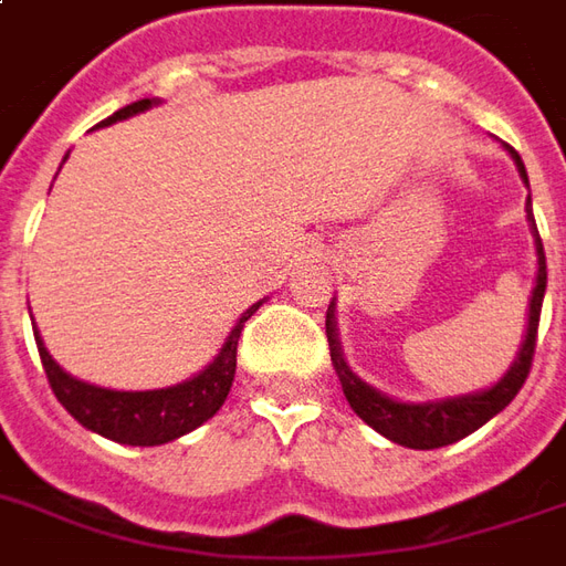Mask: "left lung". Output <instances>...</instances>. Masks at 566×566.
I'll return each instance as SVG.
<instances>
[{"label":"left lung","mask_w":566,"mask_h":566,"mask_svg":"<svg viewBox=\"0 0 566 566\" xmlns=\"http://www.w3.org/2000/svg\"><path fill=\"white\" fill-rule=\"evenodd\" d=\"M509 154L517 163V171L521 178L527 181V169L517 157V150L509 147ZM527 218L530 228H533V237H536V255H539V271H536V290H533V298H530V321H527V335H524V345H521V354L512 364V369L502 376V381H496L490 391H481V395H465L453 397V400H440V403H400V400H391V397L379 395L376 388H369L366 381H360L350 366L345 364L342 357V345H338V333H335L333 321V305L326 311V342H329V357H333L335 373H338V381H342V391L348 397L350 409L364 419L369 428H376L379 434H385L388 440H395L400 447H409V450H434V447H447V443H455V440L469 438L471 431H478L481 424H486L496 412L512 403L517 391L524 388V381L530 376V366H533V354H536V329H539V311H543L545 298V249L543 240H539V231H536V218H533V209H530L527 197Z\"/></svg>","instance_id":"1"}]
</instances>
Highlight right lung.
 Listing matches in <instances>:
<instances>
[{"mask_svg": "<svg viewBox=\"0 0 566 566\" xmlns=\"http://www.w3.org/2000/svg\"><path fill=\"white\" fill-rule=\"evenodd\" d=\"M150 104H157V101L142 97V101H135V104H128L123 111L107 116L101 126H111L116 119L135 116V113L147 111ZM259 305H252L240 317V323L228 335L224 348L218 350L216 360L206 366L200 376L181 381L175 388H159V391H111V388H97V385H88V381L73 379L54 364L36 329H33V335H36L42 369L49 376L54 397L61 400V407L67 409L76 422L85 424L88 431H95L101 438L116 440V443L159 447V443H169V440L200 428L228 400L233 373H237V342H240V333H243V323L259 311Z\"/></svg>", "mask_w": 566, "mask_h": 566, "instance_id": "add662e5", "label": "right lung"}]
</instances>
